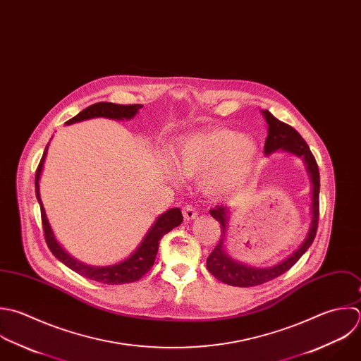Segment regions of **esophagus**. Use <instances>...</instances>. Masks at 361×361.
Returning a JSON list of instances; mask_svg holds the SVG:
<instances>
[{
	"label": "esophagus",
	"mask_w": 361,
	"mask_h": 361,
	"mask_svg": "<svg viewBox=\"0 0 361 361\" xmlns=\"http://www.w3.org/2000/svg\"><path fill=\"white\" fill-rule=\"evenodd\" d=\"M183 215H184L185 221H192L198 216V212L192 205H187V207L183 208Z\"/></svg>",
	"instance_id": "obj_1"
}]
</instances>
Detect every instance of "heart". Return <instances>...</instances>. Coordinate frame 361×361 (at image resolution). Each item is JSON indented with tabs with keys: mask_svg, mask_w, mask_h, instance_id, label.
Masks as SVG:
<instances>
[{
	"mask_svg": "<svg viewBox=\"0 0 361 361\" xmlns=\"http://www.w3.org/2000/svg\"><path fill=\"white\" fill-rule=\"evenodd\" d=\"M257 157V145L252 137L218 128L184 137L173 153L181 174L202 176L201 185L212 197L225 195L238 188L250 174ZM170 176L176 171L169 169Z\"/></svg>",
	"mask_w": 361,
	"mask_h": 361,
	"instance_id": "b5f03b06",
	"label": "heart"
}]
</instances>
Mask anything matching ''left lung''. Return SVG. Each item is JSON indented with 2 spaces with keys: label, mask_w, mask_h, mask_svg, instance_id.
<instances>
[{
  "label": "left lung",
  "mask_w": 361,
  "mask_h": 361,
  "mask_svg": "<svg viewBox=\"0 0 361 361\" xmlns=\"http://www.w3.org/2000/svg\"><path fill=\"white\" fill-rule=\"evenodd\" d=\"M269 128H267V139L264 143V154H271L277 150H283L287 153H291L297 157H301L307 166V171L311 177L312 184V205H311V214L312 221L310 225V231L307 233V238L301 243V246L291 253L286 260L280 262L276 266L259 269L252 267L247 264H243L238 260H233L228 253L225 247L226 242V229H228V214L229 208L225 205H216L209 212L212 218H215L221 224V239L219 243L215 246L212 253L207 259V267L209 273L216 277L219 281L233 286V287H255L264 284L267 281H271L277 279L279 276L284 274L287 270H290L300 259L301 256L310 249L312 245L317 229H318V218H319V188H321V178H319V169L317 164V160L307 145V142L302 139V136L290 125L279 121L276 116H273L267 109L262 111Z\"/></svg>",
  "instance_id": "1"
}]
</instances>
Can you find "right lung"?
Returning <instances> with one entry per match:
<instances>
[{"mask_svg":"<svg viewBox=\"0 0 361 361\" xmlns=\"http://www.w3.org/2000/svg\"><path fill=\"white\" fill-rule=\"evenodd\" d=\"M143 105L140 104H133V105H119V104H112V102H97L85 109H82L80 114H77L74 118L68 119L66 125H71L75 122H81L85 119H92V118H109V119H116V121H123V119H132L139 109ZM47 147L49 143L43 152L42 160L37 166L36 176H35V191H36V198L40 205V215H42V225H43V232H44V239L46 243L50 249V252L54 255L56 259H59L64 266L75 271L77 274L90 279L97 283L102 284H111V286H118V284H126V283H133L142 279L153 266L157 250H159V242L160 239L173 231L176 226L181 225L183 222V215L180 208H171L166 211L164 214L159 215L139 246L135 249V252L128 256L125 260L111 264V266H90L78 262L77 259L71 257L56 240L53 231L50 228V224L47 221L42 200H40V192H39V180L42 176L43 170V163L47 154Z\"/></svg>","mask_w":361,"mask_h":361,"instance_id":"1","label":"right lung"}]
</instances>
